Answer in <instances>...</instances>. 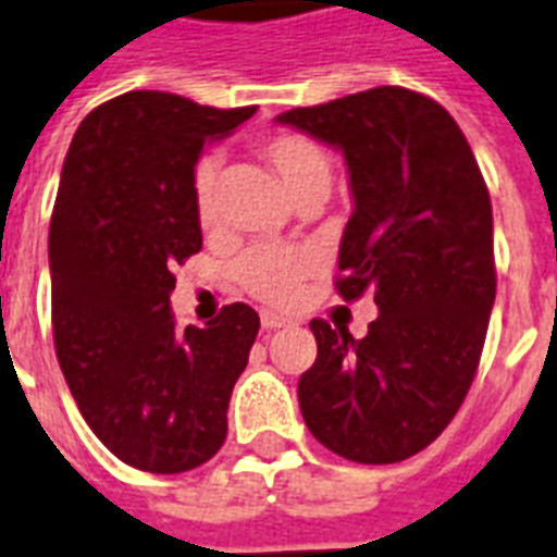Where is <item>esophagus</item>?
Here are the masks:
<instances>
[{"instance_id": "obj_1", "label": "esophagus", "mask_w": 557, "mask_h": 557, "mask_svg": "<svg viewBox=\"0 0 557 557\" xmlns=\"http://www.w3.org/2000/svg\"><path fill=\"white\" fill-rule=\"evenodd\" d=\"M287 324H290V319H284V315L273 313V310H264V313H261V327H264V331H278V327H287Z\"/></svg>"}]
</instances>
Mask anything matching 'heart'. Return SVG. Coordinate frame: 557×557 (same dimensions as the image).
<instances>
[{
	"mask_svg": "<svg viewBox=\"0 0 557 557\" xmlns=\"http://www.w3.org/2000/svg\"><path fill=\"white\" fill-rule=\"evenodd\" d=\"M261 154L296 203L319 195L324 198L331 189V160L310 137L275 135L261 146ZM215 158H203L195 166V212L203 226L215 224ZM315 267L319 261L305 247H256L238 258L235 278L256 299L284 307L299 296L301 284L315 273Z\"/></svg>",
	"mask_w": 557,
	"mask_h": 557,
	"instance_id": "heart-1",
	"label": "heart"
}]
</instances>
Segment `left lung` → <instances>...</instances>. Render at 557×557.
Returning <instances> with one entry per match:
<instances>
[{
    "mask_svg": "<svg viewBox=\"0 0 557 557\" xmlns=\"http://www.w3.org/2000/svg\"><path fill=\"white\" fill-rule=\"evenodd\" d=\"M339 149L354 215L339 244L345 301L373 290L380 315L354 339L310 322L299 380L305 425L354 462H399L443 434L478 371L495 305L492 201L460 126L399 86L275 117Z\"/></svg>",
    "mask_w": 557,
    "mask_h": 557,
    "instance_id": "8db88e82",
    "label": "left lung"
}]
</instances>
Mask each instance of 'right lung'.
<instances>
[{
  "label": "right lung",
  "mask_w": 557,
  "mask_h": 557,
  "mask_svg": "<svg viewBox=\"0 0 557 557\" xmlns=\"http://www.w3.org/2000/svg\"><path fill=\"white\" fill-rule=\"evenodd\" d=\"M252 114L128 91L79 123L62 163L48 233L57 359L88 429L140 471L181 474L226 440L258 313L235 301L177 331L169 296L203 244L195 163Z\"/></svg>",
  "instance_id": "right-lung-1"
}]
</instances>
